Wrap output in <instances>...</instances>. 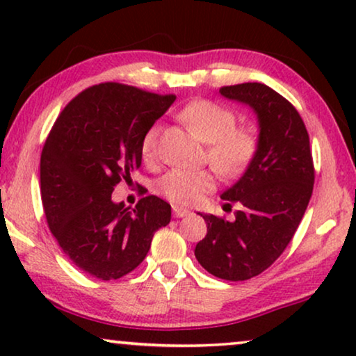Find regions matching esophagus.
I'll use <instances>...</instances> for the list:
<instances>
[{"instance_id":"esophagus-1","label":"esophagus","mask_w":356,"mask_h":356,"mask_svg":"<svg viewBox=\"0 0 356 356\" xmlns=\"http://www.w3.org/2000/svg\"><path fill=\"white\" fill-rule=\"evenodd\" d=\"M173 213H175V217H186V216H189V211H186V209H183V207H178V206H173Z\"/></svg>"}]
</instances>
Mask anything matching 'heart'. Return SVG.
Segmentation results:
<instances>
[{"mask_svg": "<svg viewBox=\"0 0 356 356\" xmlns=\"http://www.w3.org/2000/svg\"><path fill=\"white\" fill-rule=\"evenodd\" d=\"M179 118L202 143L209 144V162L223 177L240 173L254 155V136L248 129L235 128V115L225 106L209 100H196L179 111ZM157 139L159 126H152L140 144L145 162H152L157 155ZM213 186L216 179L211 170L175 168L157 183L159 193L178 206H194Z\"/></svg>", "mask_w": 356, "mask_h": 356, "instance_id": "heart-1", "label": "heart"}]
</instances>
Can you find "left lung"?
<instances>
[{
    "label": "left lung",
    "instance_id": "left-lung-1",
    "mask_svg": "<svg viewBox=\"0 0 356 356\" xmlns=\"http://www.w3.org/2000/svg\"><path fill=\"white\" fill-rule=\"evenodd\" d=\"M218 92L254 111L259 134L245 173L220 196L241 206L235 220L199 213L207 235L194 256L209 274L238 282L264 272L291 241L313 194L314 167L308 131L289 100L259 82Z\"/></svg>",
    "mask_w": 356,
    "mask_h": 356
}]
</instances>
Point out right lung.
I'll return each mask as SVG.
<instances>
[{
  "mask_svg": "<svg viewBox=\"0 0 356 356\" xmlns=\"http://www.w3.org/2000/svg\"><path fill=\"white\" fill-rule=\"evenodd\" d=\"M177 97L105 82L65 106L43 145L40 189L48 227L72 264L116 280L147 256L172 207L145 196L136 209L113 202L121 179L140 167V144Z\"/></svg>",
  "mask_w": 356,
  "mask_h": 356,
  "instance_id": "add662e5",
  "label": "right lung"
}]
</instances>
